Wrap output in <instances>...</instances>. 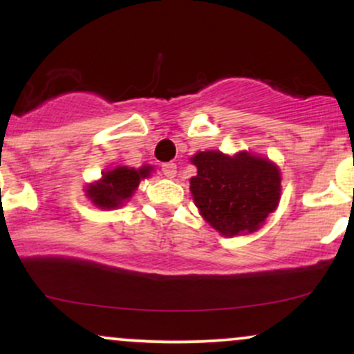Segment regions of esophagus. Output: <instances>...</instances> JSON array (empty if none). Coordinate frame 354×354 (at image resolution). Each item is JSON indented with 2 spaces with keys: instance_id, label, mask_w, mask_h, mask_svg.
I'll return each mask as SVG.
<instances>
[{
  "instance_id": "1",
  "label": "esophagus",
  "mask_w": 354,
  "mask_h": 354,
  "mask_svg": "<svg viewBox=\"0 0 354 354\" xmlns=\"http://www.w3.org/2000/svg\"><path fill=\"white\" fill-rule=\"evenodd\" d=\"M161 171H163L165 176L174 178V176H176V165H174V163L161 165Z\"/></svg>"
}]
</instances>
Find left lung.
Masks as SVG:
<instances>
[{"label": "left lung", "mask_w": 354, "mask_h": 354, "mask_svg": "<svg viewBox=\"0 0 354 354\" xmlns=\"http://www.w3.org/2000/svg\"><path fill=\"white\" fill-rule=\"evenodd\" d=\"M191 161L198 168L189 183L193 200L206 221L225 236L253 233L278 206L281 176L265 158L203 151Z\"/></svg>", "instance_id": "obj_1"}]
</instances>
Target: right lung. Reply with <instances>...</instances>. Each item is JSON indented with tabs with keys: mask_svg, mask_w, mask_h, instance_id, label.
<instances>
[{
	"mask_svg": "<svg viewBox=\"0 0 354 354\" xmlns=\"http://www.w3.org/2000/svg\"><path fill=\"white\" fill-rule=\"evenodd\" d=\"M149 171H151V166H143L141 169L120 166L104 173L100 183L88 186V196L96 206L103 209L118 208L121 203L131 198L141 178L149 176Z\"/></svg>",
	"mask_w": 354,
	"mask_h": 354,
	"instance_id": "right-lung-1",
	"label": "right lung"
}]
</instances>
